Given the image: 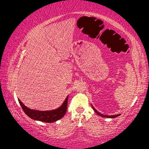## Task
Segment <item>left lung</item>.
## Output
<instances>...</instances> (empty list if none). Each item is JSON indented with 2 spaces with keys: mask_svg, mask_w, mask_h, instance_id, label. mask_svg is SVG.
Instances as JSON below:
<instances>
[{
  "mask_svg": "<svg viewBox=\"0 0 149 149\" xmlns=\"http://www.w3.org/2000/svg\"><path fill=\"white\" fill-rule=\"evenodd\" d=\"M92 106V105H91ZM92 108H93V109L94 110V111L95 112V113H96L97 115H100V116H101V117H106V118H115V117H119V115H121V114H119V115H102V114H101V113H100L98 111H97L96 109H95L94 107H93L92 106Z\"/></svg>",
  "mask_w": 149,
  "mask_h": 149,
  "instance_id": "left-lung-1",
  "label": "left lung"
}]
</instances>
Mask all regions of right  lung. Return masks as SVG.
<instances>
[{
	"mask_svg": "<svg viewBox=\"0 0 149 149\" xmlns=\"http://www.w3.org/2000/svg\"><path fill=\"white\" fill-rule=\"evenodd\" d=\"M68 96H67L63 104L60 108L56 110H53V111H40L28 109L20 101L19 99L18 100V101L24 113L31 119L36 120V121L45 122V123H53L62 119L66 114L67 107H68Z\"/></svg>",
	"mask_w": 149,
	"mask_h": 149,
	"instance_id": "add662e5",
	"label": "right lung"
}]
</instances>
